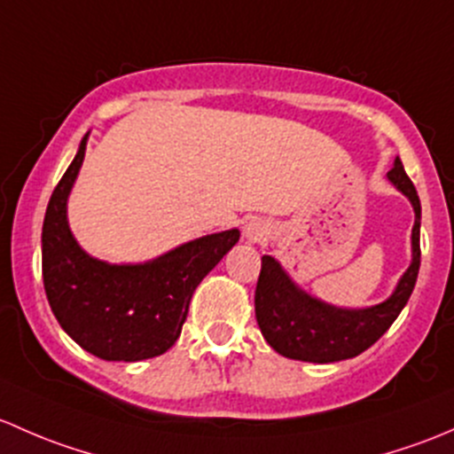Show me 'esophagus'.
Listing matches in <instances>:
<instances>
[{
  "instance_id": "1",
  "label": "esophagus",
  "mask_w": 454,
  "mask_h": 454,
  "mask_svg": "<svg viewBox=\"0 0 454 454\" xmlns=\"http://www.w3.org/2000/svg\"><path fill=\"white\" fill-rule=\"evenodd\" d=\"M245 236H247V240H251V242L264 240V238H266L264 223H262V221H249V223H247V225H245Z\"/></svg>"
}]
</instances>
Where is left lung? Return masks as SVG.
<instances>
[{
  "label": "left lung",
  "instance_id": "1",
  "mask_svg": "<svg viewBox=\"0 0 454 454\" xmlns=\"http://www.w3.org/2000/svg\"><path fill=\"white\" fill-rule=\"evenodd\" d=\"M387 179L411 200L415 225L411 231L413 260L389 299L369 308H336L308 295L297 286L278 260L262 255L255 286V319L266 343L282 356L306 363H336L354 358L372 348L391 328L409 301L419 270V196L404 166L395 157Z\"/></svg>",
  "mask_w": 454,
  "mask_h": 454
}]
</instances>
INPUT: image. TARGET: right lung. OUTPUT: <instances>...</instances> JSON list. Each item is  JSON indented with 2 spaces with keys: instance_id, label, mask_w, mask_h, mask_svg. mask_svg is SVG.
I'll list each match as a JSON object with an SVG mask.
<instances>
[{
  "instance_id": "add662e5",
  "label": "right lung",
  "mask_w": 454,
  "mask_h": 454,
  "mask_svg": "<svg viewBox=\"0 0 454 454\" xmlns=\"http://www.w3.org/2000/svg\"><path fill=\"white\" fill-rule=\"evenodd\" d=\"M85 148L87 135L45 209V295L60 328L93 356L124 363L159 356L179 339L196 286L236 245L240 231L196 238L144 264L91 258L67 223V199Z\"/></svg>"
}]
</instances>
